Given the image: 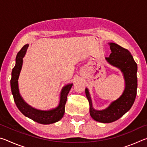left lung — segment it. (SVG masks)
<instances>
[{
  "label": "left lung",
  "mask_w": 147,
  "mask_h": 147,
  "mask_svg": "<svg viewBox=\"0 0 147 147\" xmlns=\"http://www.w3.org/2000/svg\"><path fill=\"white\" fill-rule=\"evenodd\" d=\"M111 53L106 60L123 72L126 87L123 93L117 100L113 102L108 108L102 111H96L93 108L88 89L86 94L89 103V112L91 117L96 121L109 123L121 118L131 108L135 101L138 88L137 71L138 66L128 50L119 45L109 43Z\"/></svg>",
  "instance_id": "1"
}]
</instances>
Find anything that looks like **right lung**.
I'll return each instance as SVG.
<instances>
[{"mask_svg":"<svg viewBox=\"0 0 147 147\" xmlns=\"http://www.w3.org/2000/svg\"><path fill=\"white\" fill-rule=\"evenodd\" d=\"M28 47V45H25L17 53L16 59V65L11 72L10 85L14 101L21 112L33 121L43 124L54 123L59 121L63 117L65 113V106L67 102V98L73 84H69L65 86L62 89L59 104L55 109L49 111H41L32 108V107L28 106L20 95L18 88V78L23 65V58L26 53Z\"/></svg>","mask_w":147,"mask_h":147,"instance_id":"1","label":"right lung"}]
</instances>
